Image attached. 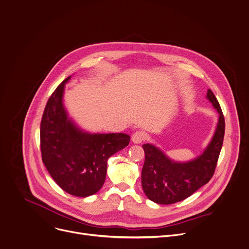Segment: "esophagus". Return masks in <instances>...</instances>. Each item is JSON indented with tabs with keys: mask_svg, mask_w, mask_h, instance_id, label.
<instances>
[{
	"mask_svg": "<svg viewBox=\"0 0 249 249\" xmlns=\"http://www.w3.org/2000/svg\"><path fill=\"white\" fill-rule=\"evenodd\" d=\"M145 133L142 131H137L132 136V142L134 143H142L145 140Z\"/></svg>",
	"mask_w": 249,
	"mask_h": 249,
	"instance_id": "1",
	"label": "esophagus"
}]
</instances>
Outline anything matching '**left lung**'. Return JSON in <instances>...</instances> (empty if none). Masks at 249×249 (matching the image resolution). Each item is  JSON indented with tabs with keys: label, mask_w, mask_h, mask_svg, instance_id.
Returning <instances> with one entry per match:
<instances>
[{
	"label": "left lung",
	"mask_w": 249,
	"mask_h": 249,
	"mask_svg": "<svg viewBox=\"0 0 249 249\" xmlns=\"http://www.w3.org/2000/svg\"><path fill=\"white\" fill-rule=\"evenodd\" d=\"M206 99L219 114L214 135L203 152L186 162L175 161L152 143H144V163L142 187L151 201L173 204L191 196L212 178L225 135V119L213 92L208 89Z\"/></svg>",
	"instance_id": "8db88e82"
}]
</instances>
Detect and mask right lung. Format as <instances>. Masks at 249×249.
I'll use <instances>...</instances> for the list:
<instances>
[{
    "label": "right lung",
    "mask_w": 249,
    "mask_h": 249,
    "mask_svg": "<svg viewBox=\"0 0 249 249\" xmlns=\"http://www.w3.org/2000/svg\"><path fill=\"white\" fill-rule=\"evenodd\" d=\"M67 77L50 97L41 121L42 160L54 182L67 194L87 197L106 180L108 158L129 144L123 133H89L68 116L63 105Z\"/></svg>",
    "instance_id": "1"
}]
</instances>
